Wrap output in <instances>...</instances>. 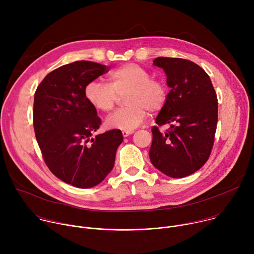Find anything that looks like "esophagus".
I'll return each instance as SVG.
<instances>
[{"instance_id": "obj_1", "label": "esophagus", "mask_w": 254, "mask_h": 254, "mask_svg": "<svg viewBox=\"0 0 254 254\" xmlns=\"http://www.w3.org/2000/svg\"><path fill=\"white\" fill-rule=\"evenodd\" d=\"M132 132H133V130H123V135H124L125 137H127V136L130 135Z\"/></svg>"}]
</instances>
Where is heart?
<instances>
[{"instance_id": "heart-1", "label": "heart", "mask_w": 254, "mask_h": 254, "mask_svg": "<svg viewBox=\"0 0 254 254\" xmlns=\"http://www.w3.org/2000/svg\"><path fill=\"white\" fill-rule=\"evenodd\" d=\"M110 84L91 80L84 87L86 101L99 112H110L125 95L127 104L107 117L108 127L132 130L148 116L161 112L166 105L168 89L164 81L151 77V72L136 63H127L108 74Z\"/></svg>"}]
</instances>
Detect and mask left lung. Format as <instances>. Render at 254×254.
<instances>
[{
    "label": "left lung",
    "mask_w": 254,
    "mask_h": 254,
    "mask_svg": "<svg viewBox=\"0 0 254 254\" xmlns=\"http://www.w3.org/2000/svg\"><path fill=\"white\" fill-rule=\"evenodd\" d=\"M154 65L164 69L171 88L156 124H169L170 128L162 133L152 127L150 160L169 177H187L210 157L218 121L217 95L209 75L190 60L158 57Z\"/></svg>",
    "instance_id": "1"
}]
</instances>
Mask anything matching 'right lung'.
Listing matches in <instances>:
<instances>
[{
    "label": "right lung",
    "instance_id": "right-lung-1",
    "mask_svg": "<svg viewBox=\"0 0 254 254\" xmlns=\"http://www.w3.org/2000/svg\"><path fill=\"white\" fill-rule=\"evenodd\" d=\"M108 68L91 61L66 64L47 74L35 92L33 125L45 164L77 188L102 182L124 139L120 129L94 135L101 120L84 97L85 85Z\"/></svg>",
    "mask_w": 254,
    "mask_h": 254
}]
</instances>
